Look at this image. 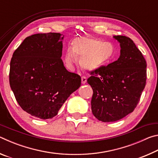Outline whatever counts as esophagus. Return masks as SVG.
Segmentation results:
<instances>
[{"label": "esophagus", "instance_id": "34e87169", "mask_svg": "<svg viewBox=\"0 0 158 158\" xmlns=\"http://www.w3.org/2000/svg\"><path fill=\"white\" fill-rule=\"evenodd\" d=\"M87 82V79L85 77H81V83L83 84H85V83Z\"/></svg>", "mask_w": 158, "mask_h": 158}]
</instances>
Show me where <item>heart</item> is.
Instances as JSON below:
<instances>
[{"mask_svg": "<svg viewBox=\"0 0 158 158\" xmlns=\"http://www.w3.org/2000/svg\"><path fill=\"white\" fill-rule=\"evenodd\" d=\"M115 47L110 42L87 37H77L67 49L64 61L69 68L77 62L78 56L83 68L95 70L109 63L114 56Z\"/></svg>", "mask_w": 158, "mask_h": 158, "instance_id": "b5f03b06", "label": "heart"}]
</instances>
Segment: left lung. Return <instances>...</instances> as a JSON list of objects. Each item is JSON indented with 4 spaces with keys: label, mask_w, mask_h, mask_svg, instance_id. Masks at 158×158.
<instances>
[{
    "label": "left lung",
    "mask_w": 158,
    "mask_h": 158,
    "mask_svg": "<svg viewBox=\"0 0 158 158\" xmlns=\"http://www.w3.org/2000/svg\"><path fill=\"white\" fill-rule=\"evenodd\" d=\"M121 54L118 60L90 73L87 81L93 95L91 110L102 122H114L134 111L146 81V62L130 38L116 35Z\"/></svg>",
    "instance_id": "8db88e82"
}]
</instances>
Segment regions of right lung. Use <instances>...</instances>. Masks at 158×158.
<instances>
[{
  "mask_svg": "<svg viewBox=\"0 0 158 158\" xmlns=\"http://www.w3.org/2000/svg\"><path fill=\"white\" fill-rule=\"evenodd\" d=\"M64 35L39 33L23 41L10 62V85L23 110L34 117L56 116L81 77L68 72L61 60Z\"/></svg>",
  "mask_w": 158,
  "mask_h": 158,
  "instance_id": "1",
  "label": "right lung"
}]
</instances>
